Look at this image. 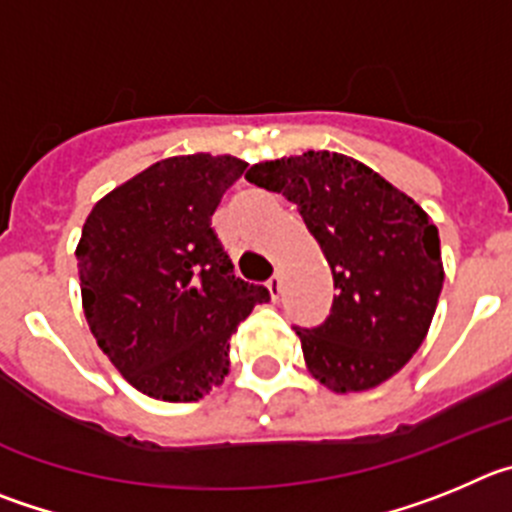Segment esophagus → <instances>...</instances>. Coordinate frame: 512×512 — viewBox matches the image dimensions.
Listing matches in <instances>:
<instances>
[{"mask_svg": "<svg viewBox=\"0 0 512 512\" xmlns=\"http://www.w3.org/2000/svg\"><path fill=\"white\" fill-rule=\"evenodd\" d=\"M267 290H270V298L278 301L280 298V275H273V278L267 280Z\"/></svg>", "mask_w": 512, "mask_h": 512, "instance_id": "34e87169", "label": "esophagus"}]
</instances>
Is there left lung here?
<instances>
[{
	"label": "left lung",
	"instance_id": "left-lung-1",
	"mask_svg": "<svg viewBox=\"0 0 512 512\" xmlns=\"http://www.w3.org/2000/svg\"><path fill=\"white\" fill-rule=\"evenodd\" d=\"M245 178L298 206L334 275L324 324L296 326L308 372L334 393L390 380L426 339L444 285L431 216L365 163L329 150L265 160Z\"/></svg>",
	"mask_w": 512,
	"mask_h": 512
}]
</instances>
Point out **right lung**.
Instances as JSON below:
<instances>
[{
  "instance_id": "right-lung-1",
  "label": "right lung",
  "mask_w": 512,
  "mask_h": 512,
  "mask_svg": "<svg viewBox=\"0 0 512 512\" xmlns=\"http://www.w3.org/2000/svg\"><path fill=\"white\" fill-rule=\"evenodd\" d=\"M232 155H176L109 191L78 239L84 316L132 388L168 403L199 400L229 372V339L265 285L234 275L211 229L245 173Z\"/></svg>"
}]
</instances>
